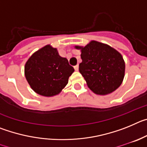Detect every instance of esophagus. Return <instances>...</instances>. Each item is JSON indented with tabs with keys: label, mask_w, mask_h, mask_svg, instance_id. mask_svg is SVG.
Segmentation results:
<instances>
[{
	"label": "esophagus",
	"mask_w": 147,
	"mask_h": 147,
	"mask_svg": "<svg viewBox=\"0 0 147 147\" xmlns=\"http://www.w3.org/2000/svg\"><path fill=\"white\" fill-rule=\"evenodd\" d=\"M74 69L76 71H79V65H76V66H74Z\"/></svg>",
	"instance_id": "34e87169"
}]
</instances>
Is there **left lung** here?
<instances>
[{"instance_id": "8db88e82", "label": "left lung", "mask_w": 147, "mask_h": 147, "mask_svg": "<svg viewBox=\"0 0 147 147\" xmlns=\"http://www.w3.org/2000/svg\"><path fill=\"white\" fill-rule=\"evenodd\" d=\"M74 48L81 51L79 70L93 93L105 96L119 88L125 74V62L117 50L96 40Z\"/></svg>"}]
</instances>
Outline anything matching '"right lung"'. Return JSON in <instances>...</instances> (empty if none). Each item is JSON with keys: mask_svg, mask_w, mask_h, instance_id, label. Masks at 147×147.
I'll return each mask as SVG.
<instances>
[{"mask_svg": "<svg viewBox=\"0 0 147 147\" xmlns=\"http://www.w3.org/2000/svg\"><path fill=\"white\" fill-rule=\"evenodd\" d=\"M74 71L67 59L60 57L57 49L51 45L35 51L24 67L26 79L31 88L45 97L59 94L67 85Z\"/></svg>", "mask_w": 147, "mask_h": 147, "instance_id": "right-lung-1", "label": "right lung"}]
</instances>
